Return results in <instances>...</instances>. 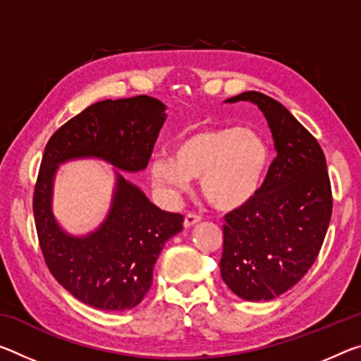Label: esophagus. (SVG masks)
<instances>
[{
	"instance_id": "esophagus-1",
	"label": "esophagus",
	"mask_w": 361,
	"mask_h": 361,
	"mask_svg": "<svg viewBox=\"0 0 361 361\" xmlns=\"http://www.w3.org/2000/svg\"><path fill=\"white\" fill-rule=\"evenodd\" d=\"M202 219L196 214H186L185 216V221H183V225H185V228H191L194 225H197L199 221H201Z\"/></svg>"
}]
</instances>
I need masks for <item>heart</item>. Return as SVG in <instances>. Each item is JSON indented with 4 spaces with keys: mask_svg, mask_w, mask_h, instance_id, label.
<instances>
[{
    "mask_svg": "<svg viewBox=\"0 0 361 361\" xmlns=\"http://www.w3.org/2000/svg\"><path fill=\"white\" fill-rule=\"evenodd\" d=\"M270 167V147L255 128L201 127L183 133L170 156L154 157L151 183L165 196L178 197L199 178L202 196L220 210L247 204L263 185Z\"/></svg>",
    "mask_w": 361,
    "mask_h": 361,
    "instance_id": "obj_1",
    "label": "heart"
}]
</instances>
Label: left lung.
Listing matches in <instances>:
<instances>
[{"label":"left lung","instance_id":"obj_1","mask_svg":"<svg viewBox=\"0 0 361 361\" xmlns=\"http://www.w3.org/2000/svg\"><path fill=\"white\" fill-rule=\"evenodd\" d=\"M260 109L276 157L259 192L223 225V281L244 300H271L305 276L322 249L333 214L326 159L318 141L281 102L245 91L225 102Z\"/></svg>","mask_w":361,"mask_h":361}]
</instances>
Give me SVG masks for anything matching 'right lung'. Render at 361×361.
I'll list each match as a JSON object with an SVG mask.
<instances>
[{
    "label": "right lung",
    "instance_id": "obj_1",
    "mask_svg": "<svg viewBox=\"0 0 361 361\" xmlns=\"http://www.w3.org/2000/svg\"><path fill=\"white\" fill-rule=\"evenodd\" d=\"M167 106L149 96L106 99L85 109L56 131L44 147L33 215L49 271L62 288L90 307L109 312L135 308L152 284L165 243L183 230V215L154 205L122 171L147 167ZM98 158L114 167L111 209L87 235L67 233L52 212L59 165Z\"/></svg>",
    "mask_w": 361,
    "mask_h": 361
}]
</instances>
